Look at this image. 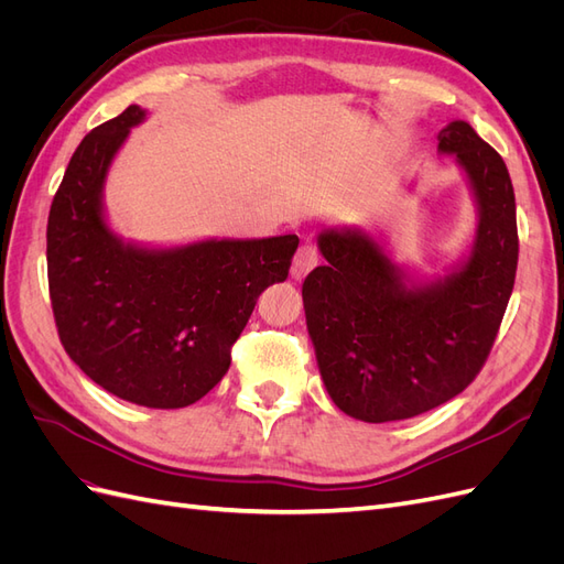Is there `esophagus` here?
<instances>
[{
  "instance_id": "esophagus-1",
  "label": "esophagus",
  "mask_w": 564,
  "mask_h": 564,
  "mask_svg": "<svg viewBox=\"0 0 564 564\" xmlns=\"http://www.w3.org/2000/svg\"><path fill=\"white\" fill-rule=\"evenodd\" d=\"M317 263H319L317 247L313 242L301 245L299 251L294 253V261H292V278L294 280H303Z\"/></svg>"
}]
</instances>
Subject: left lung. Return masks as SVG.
Wrapping results in <instances>:
<instances>
[{"label": "left lung", "mask_w": 564, "mask_h": 564, "mask_svg": "<svg viewBox=\"0 0 564 564\" xmlns=\"http://www.w3.org/2000/svg\"><path fill=\"white\" fill-rule=\"evenodd\" d=\"M477 207L464 261L416 280L362 228L317 235L324 265L303 282L305 324L324 388L340 412L367 423L412 419L445 404L480 373L518 270L516 193L506 162L454 119L437 133Z\"/></svg>", "instance_id": "obj_1"}]
</instances>
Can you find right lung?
I'll list each match as a JSON object with an SVG mask.
<instances>
[{
	"mask_svg": "<svg viewBox=\"0 0 564 564\" xmlns=\"http://www.w3.org/2000/svg\"><path fill=\"white\" fill-rule=\"evenodd\" d=\"M145 115L129 106L75 150L48 212V294L65 352L94 383L133 404L181 409L226 377L256 299L286 280L299 237L181 247L117 237L104 187Z\"/></svg>",
	"mask_w": 564,
	"mask_h": 564,
	"instance_id": "right-lung-1",
	"label": "right lung"
}]
</instances>
